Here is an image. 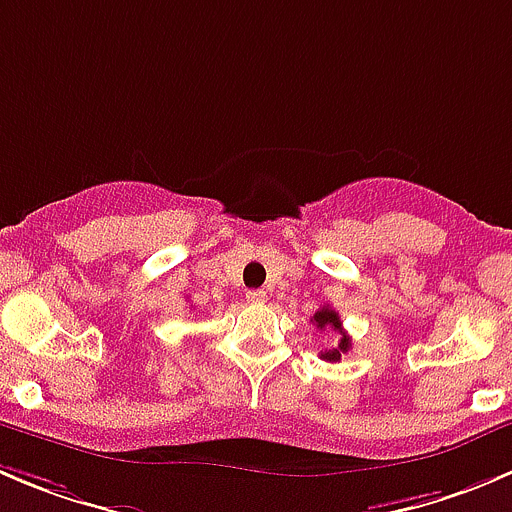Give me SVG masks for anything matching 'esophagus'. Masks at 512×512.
I'll return each mask as SVG.
<instances>
[{"label":"esophagus","mask_w":512,"mask_h":512,"mask_svg":"<svg viewBox=\"0 0 512 512\" xmlns=\"http://www.w3.org/2000/svg\"><path fill=\"white\" fill-rule=\"evenodd\" d=\"M267 300V292L265 290H250L247 292V302H255V305H262Z\"/></svg>","instance_id":"34e87169"}]
</instances>
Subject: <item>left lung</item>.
Segmentation results:
<instances>
[{"label": "left lung", "mask_w": 512, "mask_h": 512, "mask_svg": "<svg viewBox=\"0 0 512 512\" xmlns=\"http://www.w3.org/2000/svg\"><path fill=\"white\" fill-rule=\"evenodd\" d=\"M312 322H315V325L320 327V330L330 327V330L340 332V340H337V345L330 347V350L322 352V360H327V362H337V360H340V357L345 355V352L352 347L350 335H347V332L342 330L340 315H337V312L332 310V307H320V310H317L315 315H312Z\"/></svg>", "instance_id": "8db88e82"}]
</instances>
